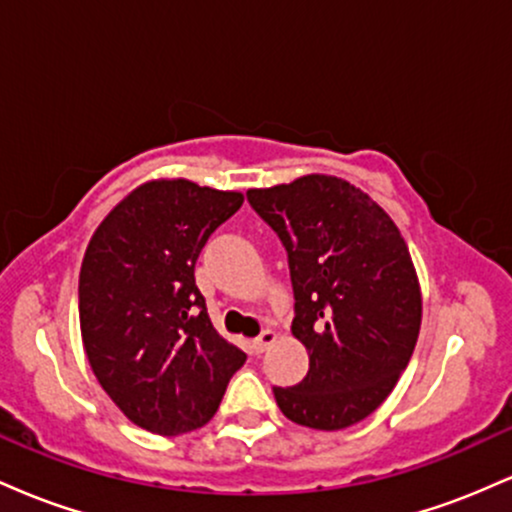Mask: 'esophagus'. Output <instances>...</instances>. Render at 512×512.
Here are the masks:
<instances>
[{
	"instance_id": "34e87169",
	"label": "esophagus",
	"mask_w": 512,
	"mask_h": 512,
	"mask_svg": "<svg viewBox=\"0 0 512 512\" xmlns=\"http://www.w3.org/2000/svg\"><path fill=\"white\" fill-rule=\"evenodd\" d=\"M274 342H276V332L274 330H264L260 337L255 339V351H257V354H262V351H267Z\"/></svg>"
}]
</instances>
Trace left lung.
Returning a JSON list of instances; mask_svg holds the SVG:
<instances>
[{
	"label": "left lung",
	"instance_id": "1",
	"mask_svg": "<svg viewBox=\"0 0 512 512\" xmlns=\"http://www.w3.org/2000/svg\"><path fill=\"white\" fill-rule=\"evenodd\" d=\"M284 243L308 375L274 387L286 419L317 431L354 426L385 402L414 354L421 286L395 221L334 175L248 190Z\"/></svg>",
	"mask_w": 512,
	"mask_h": 512
}]
</instances>
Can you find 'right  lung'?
Returning <instances> with one entry per match:
<instances>
[{"label":"right lung","instance_id":"right-lung-1","mask_svg":"<svg viewBox=\"0 0 512 512\" xmlns=\"http://www.w3.org/2000/svg\"><path fill=\"white\" fill-rule=\"evenodd\" d=\"M240 192L149 180L88 243L79 274L81 339L93 375L132 424L180 436L219 409L245 351L211 325L195 264Z\"/></svg>","mask_w":512,"mask_h":512}]
</instances>
